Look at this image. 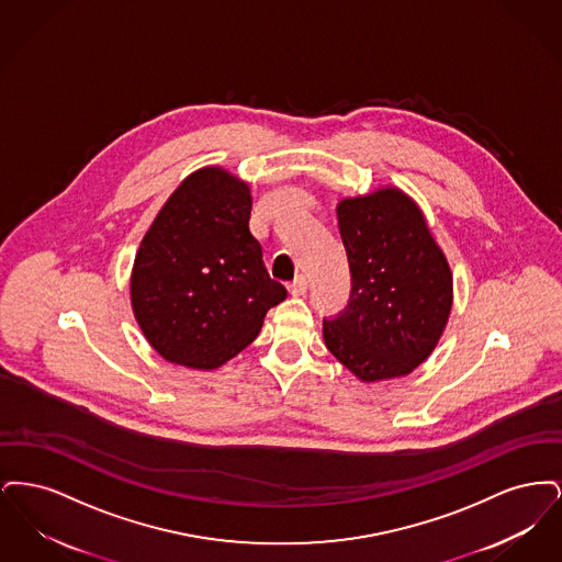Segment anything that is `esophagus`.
<instances>
[{
	"instance_id": "34e87169",
	"label": "esophagus",
	"mask_w": 562,
	"mask_h": 562,
	"mask_svg": "<svg viewBox=\"0 0 562 562\" xmlns=\"http://www.w3.org/2000/svg\"><path fill=\"white\" fill-rule=\"evenodd\" d=\"M289 293L293 294V296H303V294L307 293V280H305V276H296L293 282L289 284Z\"/></svg>"
}]
</instances>
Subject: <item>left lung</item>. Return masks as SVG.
<instances>
[{"label":"left lung","instance_id":"8db88e82","mask_svg":"<svg viewBox=\"0 0 562 562\" xmlns=\"http://www.w3.org/2000/svg\"><path fill=\"white\" fill-rule=\"evenodd\" d=\"M348 252V307L322 333L364 383L413 373L436 348L453 307V273L419 206L398 188L337 204Z\"/></svg>","mask_w":562,"mask_h":562}]
</instances>
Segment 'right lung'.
Returning <instances> with one entry per match:
<instances>
[{
	"mask_svg": "<svg viewBox=\"0 0 562 562\" xmlns=\"http://www.w3.org/2000/svg\"><path fill=\"white\" fill-rule=\"evenodd\" d=\"M252 195L206 166L172 191L138 246L131 301L149 346L168 362L213 371L250 346L286 289L269 278L250 234Z\"/></svg>",
	"mask_w": 562,
	"mask_h": 562,
	"instance_id": "1",
	"label": "right lung"
}]
</instances>
